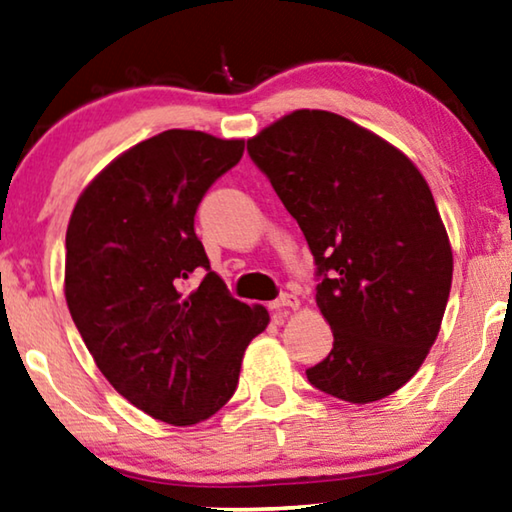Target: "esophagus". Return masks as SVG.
I'll return each mask as SVG.
<instances>
[{"mask_svg":"<svg viewBox=\"0 0 512 512\" xmlns=\"http://www.w3.org/2000/svg\"><path fill=\"white\" fill-rule=\"evenodd\" d=\"M269 308L276 310V312H285L289 308H299V299H296V296H292V294H282V296H278L276 301L269 303Z\"/></svg>","mask_w":512,"mask_h":512,"instance_id":"1","label":"esophagus"}]
</instances>
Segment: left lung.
I'll use <instances>...</instances> for the list:
<instances>
[{"instance_id": "8db88e82", "label": "left lung", "mask_w": 512, "mask_h": 512, "mask_svg": "<svg viewBox=\"0 0 512 512\" xmlns=\"http://www.w3.org/2000/svg\"><path fill=\"white\" fill-rule=\"evenodd\" d=\"M317 264L333 349L305 370L319 391L368 404L402 388L439 335L453 250L411 160L354 121L296 110L248 140Z\"/></svg>"}]
</instances>
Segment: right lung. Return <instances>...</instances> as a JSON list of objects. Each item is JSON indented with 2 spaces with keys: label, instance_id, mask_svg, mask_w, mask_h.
I'll return each instance as SVG.
<instances>
[{
  "label": "right lung",
  "instance_id": "add662e5",
  "mask_svg": "<svg viewBox=\"0 0 512 512\" xmlns=\"http://www.w3.org/2000/svg\"><path fill=\"white\" fill-rule=\"evenodd\" d=\"M243 140L165 131L114 158L82 190L66 230L64 292L98 370L144 414L195 425L232 398L243 352L269 324L211 271L195 234L202 197ZM195 268V293L180 285Z\"/></svg>",
  "mask_w": 512,
  "mask_h": 512
}]
</instances>
